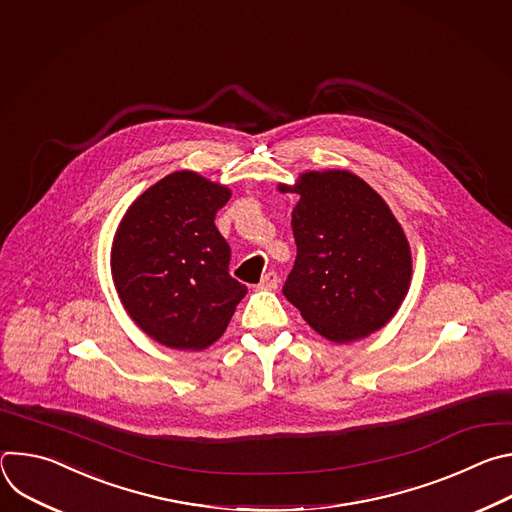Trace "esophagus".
I'll return each instance as SVG.
<instances>
[{"label": "esophagus", "instance_id": "1", "mask_svg": "<svg viewBox=\"0 0 512 512\" xmlns=\"http://www.w3.org/2000/svg\"><path fill=\"white\" fill-rule=\"evenodd\" d=\"M277 283H279L277 273H275V271H267V273L261 277L259 287H261V289H275V287H277Z\"/></svg>", "mask_w": 512, "mask_h": 512}]
</instances>
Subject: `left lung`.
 <instances>
[{
    "label": "left lung",
    "instance_id": "obj_1",
    "mask_svg": "<svg viewBox=\"0 0 512 512\" xmlns=\"http://www.w3.org/2000/svg\"><path fill=\"white\" fill-rule=\"evenodd\" d=\"M291 212L298 257L283 296L324 338L346 344L383 328L411 281V249L387 202L346 170L306 172Z\"/></svg>",
    "mask_w": 512,
    "mask_h": 512
}]
</instances>
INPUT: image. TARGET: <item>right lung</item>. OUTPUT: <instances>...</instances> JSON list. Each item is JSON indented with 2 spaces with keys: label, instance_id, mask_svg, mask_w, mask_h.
Wrapping results in <instances>:
<instances>
[{
  "label": "right lung",
  "instance_id": "add662e5",
  "mask_svg": "<svg viewBox=\"0 0 512 512\" xmlns=\"http://www.w3.org/2000/svg\"><path fill=\"white\" fill-rule=\"evenodd\" d=\"M227 186L174 172L121 218L111 273L131 320L156 342L202 350L227 330L247 287L231 277V247L214 225Z\"/></svg>",
  "mask_w": 512,
  "mask_h": 512
}]
</instances>
